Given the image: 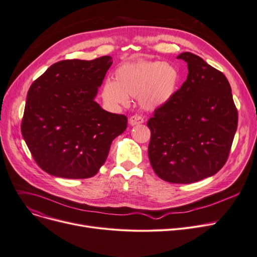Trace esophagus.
<instances>
[{"mask_svg":"<svg viewBox=\"0 0 257 257\" xmlns=\"http://www.w3.org/2000/svg\"><path fill=\"white\" fill-rule=\"evenodd\" d=\"M144 122V117L142 115H132L130 118H129V124L131 126H136V125H140V124H143Z\"/></svg>","mask_w":257,"mask_h":257,"instance_id":"obj_1","label":"esophagus"}]
</instances>
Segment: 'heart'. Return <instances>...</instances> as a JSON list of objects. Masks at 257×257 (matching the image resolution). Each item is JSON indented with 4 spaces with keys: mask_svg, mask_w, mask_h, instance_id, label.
I'll list each match as a JSON object with an SVG mask.
<instances>
[{
    "mask_svg": "<svg viewBox=\"0 0 257 257\" xmlns=\"http://www.w3.org/2000/svg\"><path fill=\"white\" fill-rule=\"evenodd\" d=\"M180 74L175 67L161 61H140L119 66L114 81L102 88L104 102L112 108L127 106L129 96L139 97L141 106L154 110L164 106L176 91Z\"/></svg>",
    "mask_w": 257,
    "mask_h": 257,
    "instance_id": "heart-1",
    "label": "heart"
}]
</instances>
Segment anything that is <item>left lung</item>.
I'll return each mask as SVG.
<instances>
[{"mask_svg":"<svg viewBox=\"0 0 257 257\" xmlns=\"http://www.w3.org/2000/svg\"><path fill=\"white\" fill-rule=\"evenodd\" d=\"M177 59L187 63V80L148 120V156L162 180L191 184L226 164L238 114L224 73L191 52Z\"/></svg>","mask_w":257,"mask_h":257,"instance_id":"left-lung-1","label":"left lung"}]
</instances>
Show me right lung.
Here are the masks:
<instances>
[{"label":"right lung","instance_id":"1","mask_svg":"<svg viewBox=\"0 0 257 257\" xmlns=\"http://www.w3.org/2000/svg\"><path fill=\"white\" fill-rule=\"evenodd\" d=\"M111 65L109 55L61 61L30 86L21 130L42 170L75 180L95 175L105 163L128 122L94 101Z\"/></svg>","mask_w":257,"mask_h":257}]
</instances>
